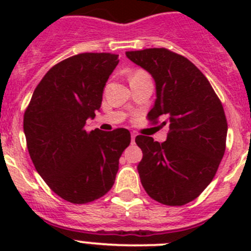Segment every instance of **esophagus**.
Listing matches in <instances>:
<instances>
[{"instance_id":"1","label":"esophagus","mask_w":251,"mask_h":251,"mask_svg":"<svg viewBox=\"0 0 251 251\" xmlns=\"http://www.w3.org/2000/svg\"><path fill=\"white\" fill-rule=\"evenodd\" d=\"M130 137H132V143H134V141H136V137H137V133L133 132L132 134H130Z\"/></svg>"}]
</instances>
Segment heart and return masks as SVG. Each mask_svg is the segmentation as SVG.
<instances>
[{
    "instance_id": "b5f03b06",
    "label": "heart",
    "mask_w": 251,
    "mask_h": 251,
    "mask_svg": "<svg viewBox=\"0 0 251 251\" xmlns=\"http://www.w3.org/2000/svg\"><path fill=\"white\" fill-rule=\"evenodd\" d=\"M146 75H147V73L143 72V70H137V72H134L132 75H130V80H132V79H137V77L146 76Z\"/></svg>"
}]
</instances>
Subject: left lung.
Here are the masks:
<instances>
[{
	"mask_svg": "<svg viewBox=\"0 0 251 251\" xmlns=\"http://www.w3.org/2000/svg\"><path fill=\"white\" fill-rule=\"evenodd\" d=\"M128 59L147 70L157 99L148 119L170 124L163 143L137 136L143 152L138 174L143 188L163 205L191 202L211 182L225 153L227 122L220 99L205 75L182 55L167 49L127 51Z\"/></svg>",
	"mask_w": 251,
	"mask_h": 251,
	"instance_id": "obj_1",
	"label": "left lung"
}]
</instances>
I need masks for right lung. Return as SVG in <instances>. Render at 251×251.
I'll return each mask as SVG.
<instances>
[{"label":"right lung","instance_id":"add662e5","mask_svg":"<svg viewBox=\"0 0 251 251\" xmlns=\"http://www.w3.org/2000/svg\"><path fill=\"white\" fill-rule=\"evenodd\" d=\"M118 63V55L109 52H84L63 60L41 79L24 115L35 168L69 202H92L109 191L119 158L130 143L129 130L124 128L85 130Z\"/></svg>","mask_w":251,"mask_h":251}]
</instances>
